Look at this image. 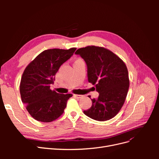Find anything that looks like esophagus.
<instances>
[{"instance_id": "obj_1", "label": "esophagus", "mask_w": 159, "mask_h": 159, "mask_svg": "<svg viewBox=\"0 0 159 159\" xmlns=\"http://www.w3.org/2000/svg\"><path fill=\"white\" fill-rule=\"evenodd\" d=\"M74 96L75 98H82V95H78V94H74Z\"/></svg>"}]
</instances>
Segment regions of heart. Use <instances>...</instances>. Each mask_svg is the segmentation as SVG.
<instances>
[{"instance_id":"b5f03b06","label":"heart","mask_w":159,"mask_h":159,"mask_svg":"<svg viewBox=\"0 0 159 159\" xmlns=\"http://www.w3.org/2000/svg\"><path fill=\"white\" fill-rule=\"evenodd\" d=\"M80 60H77V61H80Z\"/></svg>"}]
</instances>
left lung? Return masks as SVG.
<instances>
[{"label": "left lung", "instance_id": "obj_1", "mask_svg": "<svg viewBox=\"0 0 159 159\" xmlns=\"http://www.w3.org/2000/svg\"><path fill=\"white\" fill-rule=\"evenodd\" d=\"M75 54L85 60L88 81L99 93L98 99H91L92 105L84 111V114L99 121L113 118L123 107L129 87L125 64L103 47L88 46L77 50Z\"/></svg>", "mask_w": 159, "mask_h": 159}]
</instances>
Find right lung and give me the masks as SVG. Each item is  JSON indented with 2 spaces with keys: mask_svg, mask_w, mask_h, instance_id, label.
I'll list each match as a JSON object with an SVG mask.
<instances>
[{
  "mask_svg": "<svg viewBox=\"0 0 159 159\" xmlns=\"http://www.w3.org/2000/svg\"><path fill=\"white\" fill-rule=\"evenodd\" d=\"M69 50L49 49L38 55L23 72L20 84L22 102L38 121L52 122L63 114L72 94H60L50 89L60 67L74 54Z\"/></svg>",
  "mask_w": 159,
  "mask_h": 159,
  "instance_id": "right-lung-1",
  "label": "right lung"
}]
</instances>
